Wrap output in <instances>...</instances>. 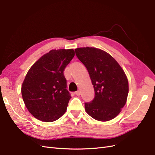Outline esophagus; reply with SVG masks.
<instances>
[{
    "instance_id": "esophagus-1",
    "label": "esophagus",
    "mask_w": 155,
    "mask_h": 155,
    "mask_svg": "<svg viewBox=\"0 0 155 155\" xmlns=\"http://www.w3.org/2000/svg\"><path fill=\"white\" fill-rule=\"evenodd\" d=\"M75 94H76V96H80V92H79V91H76V92H75Z\"/></svg>"
}]
</instances>
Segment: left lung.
Listing matches in <instances>:
<instances>
[{
	"label": "left lung",
	"instance_id": "left-lung-1",
	"mask_svg": "<svg viewBox=\"0 0 155 155\" xmlns=\"http://www.w3.org/2000/svg\"><path fill=\"white\" fill-rule=\"evenodd\" d=\"M85 65L95 92L94 100L85 103L87 113L97 121H107L118 116L126 104L128 79L118 63L106 51L93 47L75 49Z\"/></svg>",
	"mask_w": 155,
	"mask_h": 155
}]
</instances>
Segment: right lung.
<instances>
[{"label": "right lung", "instance_id": "add662e5", "mask_svg": "<svg viewBox=\"0 0 155 155\" xmlns=\"http://www.w3.org/2000/svg\"><path fill=\"white\" fill-rule=\"evenodd\" d=\"M74 55L73 49L51 50L37 60L26 75L21 87L22 99L37 120L51 122L66 112L71 96L63 72Z\"/></svg>", "mask_w": 155, "mask_h": 155}]
</instances>
